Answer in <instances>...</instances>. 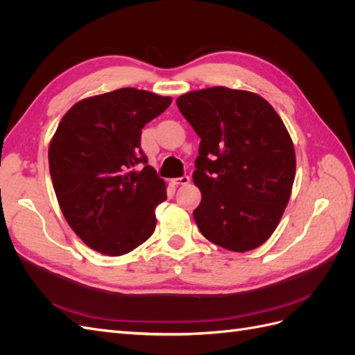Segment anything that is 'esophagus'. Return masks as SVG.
<instances>
[{"mask_svg": "<svg viewBox=\"0 0 355 355\" xmlns=\"http://www.w3.org/2000/svg\"><path fill=\"white\" fill-rule=\"evenodd\" d=\"M171 182H173V185H188L191 182V178L189 176H182V178L173 179Z\"/></svg>", "mask_w": 355, "mask_h": 355, "instance_id": "1", "label": "esophagus"}]
</instances>
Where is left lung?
<instances>
[{
    "mask_svg": "<svg viewBox=\"0 0 355 355\" xmlns=\"http://www.w3.org/2000/svg\"><path fill=\"white\" fill-rule=\"evenodd\" d=\"M178 108L200 136L196 171L201 191L194 219L201 234L231 252L262 245L280 223L292 194V137L259 94L228 87L189 92Z\"/></svg>",
    "mask_w": 355,
    "mask_h": 355,
    "instance_id": "1",
    "label": "left lung"
}]
</instances>
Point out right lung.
I'll use <instances>...</instances> for the list:
<instances>
[{
  "label": "right lung",
  "instance_id": "obj_1",
  "mask_svg": "<svg viewBox=\"0 0 355 355\" xmlns=\"http://www.w3.org/2000/svg\"><path fill=\"white\" fill-rule=\"evenodd\" d=\"M171 98L132 87L75 103L49 146L50 176L60 210L90 249L121 256L151 237L166 182L141 151L146 123Z\"/></svg>",
  "mask_w": 355,
  "mask_h": 355
}]
</instances>
